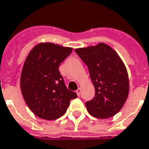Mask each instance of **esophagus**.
<instances>
[{"mask_svg": "<svg viewBox=\"0 0 149 149\" xmlns=\"http://www.w3.org/2000/svg\"><path fill=\"white\" fill-rule=\"evenodd\" d=\"M76 92H77V94L78 96H80V93H81V88H78L77 90L76 91Z\"/></svg>", "mask_w": 149, "mask_h": 149, "instance_id": "obj_1", "label": "esophagus"}]
</instances>
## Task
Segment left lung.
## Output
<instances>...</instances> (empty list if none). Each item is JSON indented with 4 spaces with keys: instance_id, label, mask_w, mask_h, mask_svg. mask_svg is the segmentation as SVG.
<instances>
[{
    "instance_id": "1",
    "label": "left lung",
    "mask_w": 149,
    "mask_h": 149,
    "mask_svg": "<svg viewBox=\"0 0 149 149\" xmlns=\"http://www.w3.org/2000/svg\"><path fill=\"white\" fill-rule=\"evenodd\" d=\"M88 68L95 87V97L85 102L89 114L98 118L114 116L122 108L130 91L128 72L123 61L110 46H96L75 49Z\"/></svg>"
}]
</instances>
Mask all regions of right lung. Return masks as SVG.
<instances>
[{
  "instance_id": "1",
  "label": "right lung",
  "mask_w": 149,
  "mask_h": 149,
  "mask_svg": "<svg viewBox=\"0 0 149 149\" xmlns=\"http://www.w3.org/2000/svg\"><path fill=\"white\" fill-rule=\"evenodd\" d=\"M72 48L52 42L36 45L27 55L20 77V88L25 102L36 116L55 120L62 116L70 100L77 98L66 88L59 72L60 64Z\"/></svg>"
}]
</instances>
